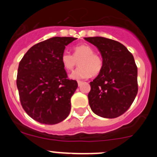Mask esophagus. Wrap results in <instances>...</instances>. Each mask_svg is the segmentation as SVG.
Here are the masks:
<instances>
[{
  "mask_svg": "<svg viewBox=\"0 0 157 157\" xmlns=\"http://www.w3.org/2000/svg\"><path fill=\"white\" fill-rule=\"evenodd\" d=\"M82 82H83L82 81H78V86H80L82 84Z\"/></svg>",
  "mask_w": 157,
  "mask_h": 157,
  "instance_id": "esophagus-1",
  "label": "esophagus"
}]
</instances>
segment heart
I'll return each mask as SVG.
<instances>
[{"label": "heart", "instance_id": "1", "mask_svg": "<svg viewBox=\"0 0 157 157\" xmlns=\"http://www.w3.org/2000/svg\"><path fill=\"white\" fill-rule=\"evenodd\" d=\"M61 63L67 71H71L79 61V67L72 72L70 78L80 80L87 78L91 75L99 74L103 61L98 55L94 53V48L86 44L77 45L74 48V55L64 51L61 55Z\"/></svg>", "mask_w": 157, "mask_h": 157}]
</instances>
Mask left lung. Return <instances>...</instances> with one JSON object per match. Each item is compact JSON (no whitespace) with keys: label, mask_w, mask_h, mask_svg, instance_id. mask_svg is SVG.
I'll list each match as a JSON object with an SVG mask.
<instances>
[{"label":"left lung","mask_w":157,"mask_h":157,"mask_svg":"<svg viewBox=\"0 0 157 157\" xmlns=\"http://www.w3.org/2000/svg\"><path fill=\"white\" fill-rule=\"evenodd\" d=\"M98 48L103 67L90 82L89 104L96 115L112 119L123 115L138 94V68L123 44L102 37H84Z\"/></svg>","instance_id":"1"}]
</instances>
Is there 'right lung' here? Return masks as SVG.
<instances>
[{"label": "right lung", "mask_w": 157, "mask_h": 157, "mask_svg": "<svg viewBox=\"0 0 157 157\" xmlns=\"http://www.w3.org/2000/svg\"><path fill=\"white\" fill-rule=\"evenodd\" d=\"M76 39L55 37L37 43L19 62L16 85L20 102L35 121L52 125L70 113L71 98L78 83L67 78L60 59L65 47Z\"/></svg>", "instance_id": "add662e5"}]
</instances>
